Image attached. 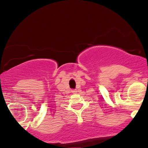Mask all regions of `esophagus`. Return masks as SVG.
Segmentation results:
<instances>
[{
    "label": "esophagus",
    "mask_w": 148,
    "mask_h": 148,
    "mask_svg": "<svg viewBox=\"0 0 148 148\" xmlns=\"http://www.w3.org/2000/svg\"><path fill=\"white\" fill-rule=\"evenodd\" d=\"M72 92H74V93H76L77 91H76V90H73Z\"/></svg>",
    "instance_id": "esophagus-1"
}]
</instances>
